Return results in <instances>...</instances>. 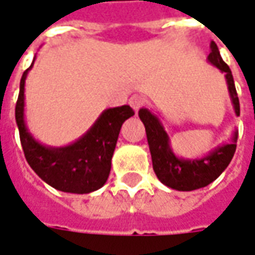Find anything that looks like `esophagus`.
<instances>
[{"label":"esophagus","mask_w":255,"mask_h":255,"mask_svg":"<svg viewBox=\"0 0 255 255\" xmlns=\"http://www.w3.org/2000/svg\"><path fill=\"white\" fill-rule=\"evenodd\" d=\"M129 104H130V107L133 108L134 111H138V110L142 107V104H144V99H142L141 96L133 95L130 99H129Z\"/></svg>","instance_id":"obj_1"}]
</instances>
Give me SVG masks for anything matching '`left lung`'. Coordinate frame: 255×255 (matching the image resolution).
Masks as SVG:
<instances>
[{
	"instance_id": "left-lung-1",
	"label": "left lung",
	"mask_w": 255,
	"mask_h": 255,
	"mask_svg": "<svg viewBox=\"0 0 255 255\" xmlns=\"http://www.w3.org/2000/svg\"><path fill=\"white\" fill-rule=\"evenodd\" d=\"M207 61L214 67H217L221 73L225 74L229 97L234 106L235 114L239 117L240 106L234 77L228 64L221 59L220 50L214 41H211ZM138 117L145 126L153 171L159 178V181L169 188L177 191H194V189L203 188L218 178L234 158L236 141H238V130L234 131L232 140L228 144L218 145L214 149H211L207 155H203L202 158L184 159V158H178L173 152L169 134L166 133L163 124L155 114L151 113L148 108H141L138 111Z\"/></svg>"
}]
</instances>
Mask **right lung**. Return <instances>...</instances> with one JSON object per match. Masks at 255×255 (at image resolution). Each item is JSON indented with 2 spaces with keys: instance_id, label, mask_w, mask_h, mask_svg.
<instances>
[{
  "instance_id": "right-lung-1",
  "label": "right lung",
  "mask_w": 255,
  "mask_h": 255,
  "mask_svg": "<svg viewBox=\"0 0 255 255\" xmlns=\"http://www.w3.org/2000/svg\"><path fill=\"white\" fill-rule=\"evenodd\" d=\"M32 64L23 73L15 108L21 147L28 165L55 189L70 194L97 191L110 176L111 159L122 124L133 117L134 111L129 106L107 108L77 141L64 147L44 145L32 137L24 121V85Z\"/></svg>"
}]
</instances>
